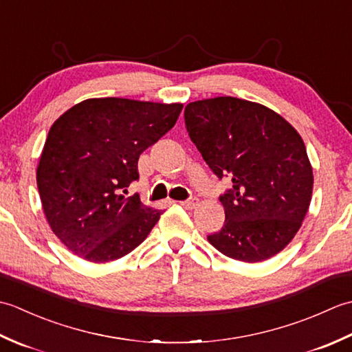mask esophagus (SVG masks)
Wrapping results in <instances>:
<instances>
[{
  "mask_svg": "<svg viewBox=\"0 0 352 352\" xmlns=\"http://www.w3.org/2000/svg\"><path fill=\"white\" fill-rule=\"evenodd\" d=\"M183 207H186V208H189V210H192V208H195L197 206H198V198H195V197H190L189 199H184V201H182L180 203Z\"/></svg>",
  "mask_w": 352,
  "mask_h": 352,
  "instance_id": "1",
  "label": "esophagus"
}]
</instances>
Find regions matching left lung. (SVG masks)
I'll return each instance as SVG.
<instances>
[{
    "instance_id": "8db88e82",
    "label": "left lung",
    "mask_w": 352,
    "mask_h": 352,
    "mask_svg": "<svg viewBox=\"0 0 352 352\" xmlns=\"http://www.w3.org/2000/svg\"><path fill=\"white\" fill-rule=\"evenodd\" d=\"M184 124L213 174L233 183L219 197L226 222L208 242L246 263L284 250L301 227L313 190L300 134L271 109L233 96L188 104Z\"/></svg>"
}]
</instances>
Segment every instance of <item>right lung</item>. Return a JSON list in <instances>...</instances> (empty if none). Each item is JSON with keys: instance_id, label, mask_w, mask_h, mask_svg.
I'll return each mask as SVG.
<instances>
[{"instance_id": "right-lung-1", "label": "right lung", "mask_w": 352, "mask_h": 352, "mask_svg": "<svg viewBox=\"0 0 352 352\" xmlns=\"http://www.w3.org/2000/svg\"><path fill=\"white\" fill-rule=\"evenodd\" d=\"M182 104L86 100L57 119L37 166V189L54 234L94 263L121 258L145 241L162 212L124 197L138 162L175 125Z\"/></svg>"}]
</instances>
